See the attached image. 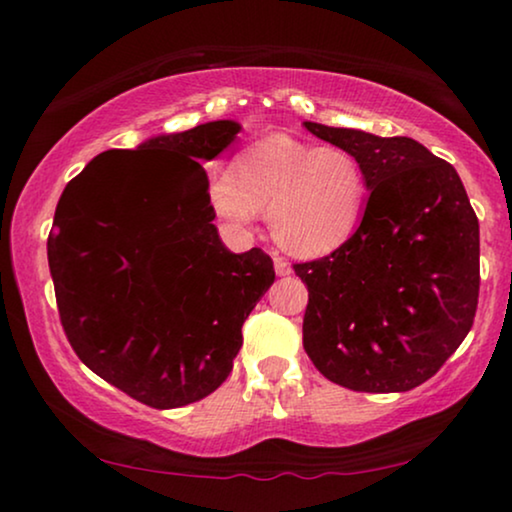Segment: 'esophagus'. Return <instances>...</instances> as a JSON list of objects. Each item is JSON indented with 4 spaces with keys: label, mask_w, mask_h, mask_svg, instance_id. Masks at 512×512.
Here are the masks:
<instances>
[{
    "label": "esophagus",
    "mask_w": 512,
    "mask_h": 512,
    "mask_svg": "<svg viewBox=\"0 0 512 512\" xmlns=\"http://www.w3.org/2000/svg\"><path fill=\"white\" fill-rule=\"evenodd\" d=\"M272 261H275V272H277L279 277H286V275H291V265L286 263L282 256H275V258H272Z\"/></svg>",
    "instance_id": "esophagus-1"
}]
</instances>
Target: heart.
<instances>
[{
    "mask_svg": "<svg viewBox=\"0 0 512 512\" xmlns=\"http://www.w3.org/2000/svg\"><path fill=\"white\" fill-rule=\"evenodd\" d=\"M212 212L230 228L244 230L268 209L270 233L279 247L300 258L340 249L359 226L366 177L352 153L314 146L289 135H270L247 146L233 163V177L209 181Z\"/></svg>",
    "mask_w": 512,
    "mask_h": 512,
    "instance_id": "obj_1",
    "label": "heart"
}]
</instances>
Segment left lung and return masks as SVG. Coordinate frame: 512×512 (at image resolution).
<instances>
[{
  "mask_svg": "<svg viewBox=\"0 0 512 512\" xmlns=\"http://www.w3.org/2000/svg\"><path fill=\"white\" fill-rule=\"evenodd\" d=\"M359 160L370 191L356 233L317 261L303 347L326 380L354 391H410L471 331L480 291V226L457 170L410 137L305 121Z\"/></svg>",
  "mask_w": 512,
  "mask_h": 512,
  "instance_id": "left-lung-1",
  "label": "left lung"
}]
</instances>
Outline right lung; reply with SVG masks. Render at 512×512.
<instances>
[{"instance_id": "right-lung-1", "label": "right lung", "mask_w": 512, "mask_h": 512, "mask_svg": "<svg viewBox=\"0 0 512 512\" xmlns=\"http://www.w3.org/2000/svg\"><path fill=\"white\" fill-rule=\"evenodd\" d=\"M240 130L212 121L104 151L55 209L48 268L69 345L151 408H181L221 387L244 319L275 282L263 249L223 247L198 163Z\"/></svg>"}]
</instances>
